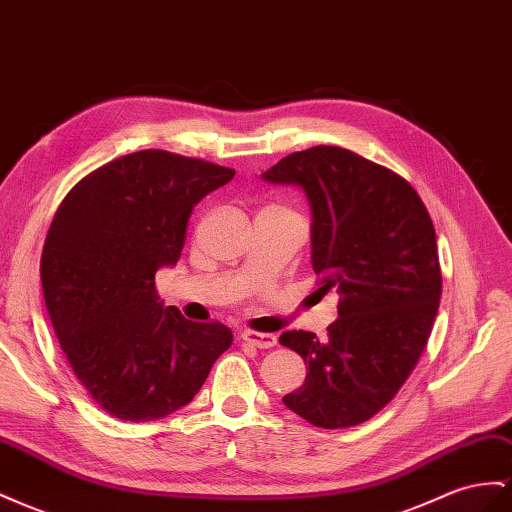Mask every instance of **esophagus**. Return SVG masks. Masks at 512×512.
Returning <instances> with one entry per match:
<instances>
[{"label":"esophagus","instance_id":"1","mask_svg":"<svg viewBox=\"0 0 512 512\" xmlns=\"http://www.w3.org/2000/svg\"><path fill=\"white\" fill-rule=\"evenodd\" d=\"M241 338H243V342L252 344V347H256V349H271L278 344V338H275L273 334H262V331H250V329L243 331Z\"/></svg>","mask_w":512,"mask_h":512}]
</instances>
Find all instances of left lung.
<instances>
[{
	"mask_svg": "<svg viewBox=\"0 0 512 512\" xmlns=\"http://www.w3.org/2000/svg\"><path fill=\"white\" fill-rule=\"evenodd\" d=\"M262 181L303 191L319 290L340 295L325 340L301 329L280 336L308 366L284 405L321 428L366 422L396 396L431 336L441 297L431 217L405 178L338 146L288 155Z\"/></svg>",
	"mask_w": 512,
	"mask_h": 512,
	"instance_id": "left-lung-1",
	"label": "left lung"
}]
</instances>
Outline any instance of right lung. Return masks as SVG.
Listing matches in <instances>:
<instances>
[{
  "instance_id": "1",
  "label": "right lung",
  "mask_w": 512,
  "mask_h": 512,
  "mask_svg": "<svg viewBox=\"0 0 512 512\" xmlns=\"http://www.w3.org/2000/svg\"><path fill=\"white\" fill-rule=\"evenodd\" d=\"M234 170L140 150L68 191L47 232L45 306L75 377L109 416L150 422L189 405L232 344L222 323L163 306L155 273L181 258L193 206Z\"/></svg>"
}]
</instances>
